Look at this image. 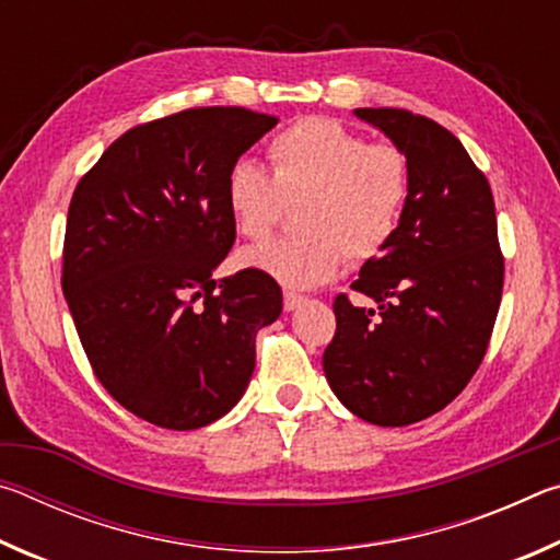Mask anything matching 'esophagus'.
Returning a JSON list of instances; mask_svg holds the SVG:
<instances>
[{"label": "esophagus", "instance_id": "esophagus-1", "mask_svg": "<svg viewBox=\"0 0 560 560\" xmlns=\"http://www.w3.org/2000/svg\"><path fill=\"white\" fill-rule=\"evenodd\" d=\"M303 301H306V296H301V293L283 291V311H296Z\"/></svg>", "mask_w": 560, "mask_h": 560}]
</instances>
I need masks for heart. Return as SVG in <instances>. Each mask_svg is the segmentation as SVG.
I'll use <instances>...</instances> for the list:
<instances>
[{
	"instance_id": "heart-1",
	"label": "heart",
	"mask_w": 560,
	"mask_h": 560,
	"mask_svg": "<svg viewBox=\"0 0 560 560\" xmlns=\"http://www.w3.org/2000/svg\"><path fill=\"white\" fill-rule=\"evenodd\" d=\"M271 177L236 163L224 179L234 230L261 242L279 224L283 205L296 207L299 234L244 252L287 289H314L346 264H365L387 249L412 195V165L395 143H368L343 122L311 116L291 122L267 148Z\"/></svg>"
}]
</instances>
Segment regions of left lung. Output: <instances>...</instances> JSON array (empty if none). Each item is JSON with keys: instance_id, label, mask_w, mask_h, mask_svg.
I'll return each mask as SVG.
<instances>
[{"instance_id": "obj_1", "label": "left lung", "mask_w": 560, "mask_h": 560, "mask_svg": "<svg viewBox=\"0 0 560 560\" xmlns=\"http://www.w3.org/2000/svg\"><path fill=\"white\" fill-rule=\"evenodd\" d=\"M412 165V195L387 249L334 301L330 390L360 420L402 428L440 412L485 360L504 289L494 195L447 128L402 108H355Z\"/></svg>"}]
</instances>
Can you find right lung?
<instances>
[{"label":"right lung","mask_w":560,"mask_h":560,"mask_svg":"<svg viewBox=\"0 0 560 560\" xmlns=\"http://www.w3.org/2000/svg\"><path fill=\"white\" fill-rule=\"evenodd\" d=\"M279 118L187 108L130 128L79 179L61 289L101 385L165 430H197L240 402L257 330L281 314L259 269L212 279L234 244L224 179Z\"/></svg>","instance_id":"add662e5"}]
</instances>
